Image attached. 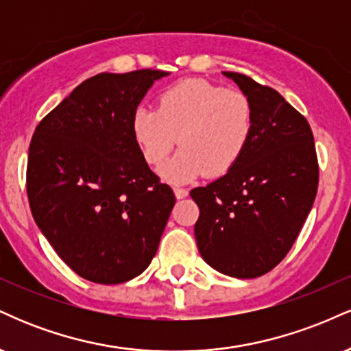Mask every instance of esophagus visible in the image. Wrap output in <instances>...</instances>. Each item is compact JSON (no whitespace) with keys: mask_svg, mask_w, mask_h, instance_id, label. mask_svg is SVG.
<instances>
[{"mask_svg":"<svg viewBox=\"0 0 351 351\" xmlns=\"http://www.w3.org/2000/svg\"><path fill=\"white\" fill-rule=\"evenodd\" d=\"M173 191H175V196L178 199H183V198H186V196H188V189L186 188L175 186V188H173Z\"/></svg>","mask_w":351,"mask_h":351,"instance_id":"esophagus-1","label":"esophagus"}]
</instances>
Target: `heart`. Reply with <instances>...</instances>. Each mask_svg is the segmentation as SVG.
I'll use <instances>...</instances> for the list:
<instances>
[{"label": "heart", "mask_w": 351, "mask_h": 351, "mask_svg": "<svg viewBox=\"0 0 351 351\" xmlns=\"http://www.w3.org/2000/svg\"><path fill=\"white\" fill-rule=\"evenodd\" d=\"M252 128L251 99L206 80L175 84L160 94L156 108L138 107L132 115V135L152 168L162 167L178 142L180 153L162 170L171 183L204 171L228 173L243 156Z\"/></svg>", "instance_id": "obj_1"}]
</instances>
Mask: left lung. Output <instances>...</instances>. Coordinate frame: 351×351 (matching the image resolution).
Listing matches in <instances>:
<instances>
[{
    "label": "left lung",
    "instance_id": "left-lung-1",
    "mask_svg": "<svg viewBox=\"0 0 351 351\" xmlns=\"http://www.w3.org/2000/svg\"><path fill=\"white\" fill-rule=\"evenodd\" d=\"M251 99V140L234 167L191 189L199 208L198 251L217 272L254 279L287 256L318 186L315 143L305 117L277 90L237 72H223Z\"/></svg>",
    "mask_w": 351,
    "mask_h": 351
}]
</instances>
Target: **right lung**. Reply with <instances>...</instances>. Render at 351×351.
Instances as JSON below:
<instances>
[{
    "label": "right lung",
    "mask_w": 351,
    "mask_h": 351,
    "mask_svg": "<svg viewBox=\"0 0 351 351\" xmlns=\"http://www.w3.org/2000/svg\"><path fill=\"white\" fill-rule=\"evenodd\" d=\"M168 72L142 69L84 80L36 127L27 156L31 213L75 274L122 284L155 257L175 206L132 135V115Z\"/></svg>",
    "instance_id": "obj_1"
}]
</instances>
